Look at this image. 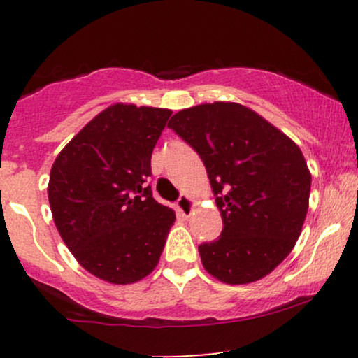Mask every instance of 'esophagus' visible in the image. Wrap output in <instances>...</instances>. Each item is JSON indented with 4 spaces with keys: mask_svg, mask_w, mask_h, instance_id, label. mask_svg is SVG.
I'll use <instances>...</instances> for the list:
<instances>
[{
    "mask_svg": "<svg viewBox=\"0 0 358 358\" xmlns=\"http://www.w3.org/2000/svg\"><path fill=\"white\" fill-rule=\"evenodd\" d=\"M176 208H178V212L182 213L183 217H190L193 208H195V200L190 199L188 195H182L178 199V202H176Z\"/></svg>",
    "mask_w": 358,
    "mask_h": 358,
    "instance_id": "esophagus-1",
    "label": "esophagus"
}]
</instances>
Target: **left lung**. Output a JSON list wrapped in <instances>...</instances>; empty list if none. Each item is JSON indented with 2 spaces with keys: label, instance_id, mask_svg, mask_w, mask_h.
<instances>
[{
  "label": "left lung",
  "instance_id": "left-lung-1",
  "mask_svg": "<svg viewBox=\"0 0 358 358\" xmlns=\"http://www.w3.org/2000/svg\"><path fill=\"white\" fill-rule=\"evenodd\" d=\"M168 127L202 158L224 222L219 239L199 245L205 271L227 285L268 276L306 219L311 173L299 146L237 102L183 109Z\"/></svg>",
  "mask_w": 358,
  "mask_h": 358
}]
</instances>
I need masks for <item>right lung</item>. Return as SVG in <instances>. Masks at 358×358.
I'll return each mask as SVG.
<instances>
[{"label": "right lung", "mask_w": 358, "mask_h": 358, "mask_svg": "<svg viewBox=\"0 0 358 358\" xmlns=\"http://www.w3.org/2000/svg\"><path fill=\"white\" fill-rule=\"evenodd\" d=\"M170 109L109 106L53 162L48 202L77 262L110 285H133L158 264L175 212L146 187Z\"/></svg>", "instance_id": "add662e5"}]
</instances>
